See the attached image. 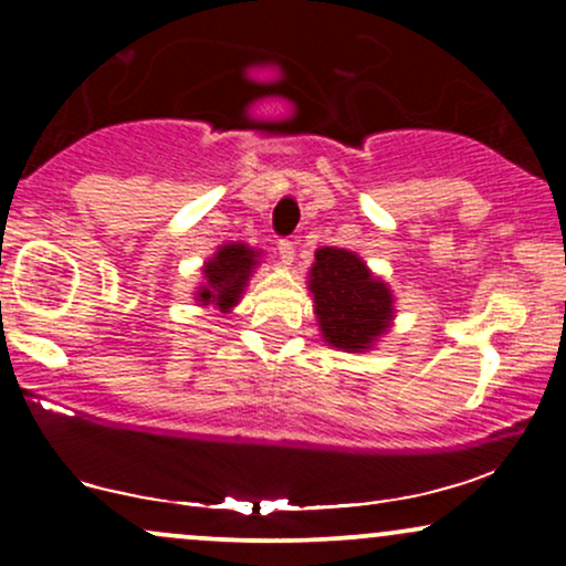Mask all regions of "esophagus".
<instances>
[{"label":"esophagus","mask_w":566,"mask_h":566,"mask_svg":"<svg viewBox=\"0 0 566 566\" xmlns=\"http://www.w3.org/2000/svg\"><path fill=\"white\" fill-rule=\"evenodd\" d=\"M276 250H279V261H282V265H292V261H295V244H292L290 239H279Z\"/></svg>","instance_id":"34e87169"}]
</instances>
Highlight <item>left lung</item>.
<instances>
[{
  "mask_svg": "<svg viewBox=\"0 0 566 566\" xmlns=\"http://www.w3.org/2000/svg\"><path fill=\"white\" fill-rule=\"evenodd\" d=\"M308 292L322 340L346 354H365L394 327V292L356 252L322 247L308 269Z\"/></svg>",
  "mask_w": 566,
  "mask_h": 566,
  "instance_id": "8db88e82",
  "label": "left lung"
}]
</instances>
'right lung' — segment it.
<instances>
[{"mask_svg": "<svg viewBox=\"0 0 566 566\" xmlns=\"http://www.w3.org/2000/svg\"><path fill=\"white\" fill-rule=\"evenodd\" d=\"M263 252L244 242L220 244L205 265H201V282L193 301L201 308H216L220 314H231L233 305L242 301L250 276L261 265Z\"/></svg>", "mask_w": 566, "mask_h": 566, "instance_id": "right-lung-1", "label": "right lung"}]
</instances>
